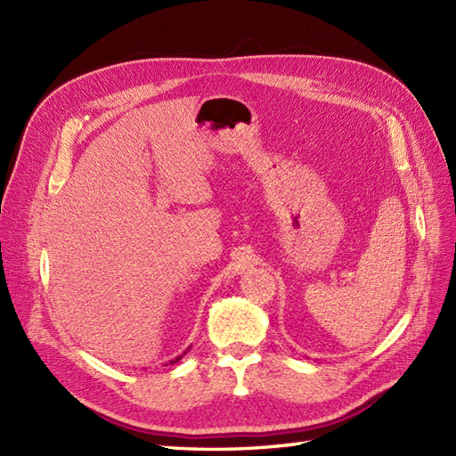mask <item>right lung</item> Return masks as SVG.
<instances>
[{
	"label": "right lung",
	"mask_w": 456,
	"mask_h": 456,
	"mask_svg": "<svg viewBox=\"0 0 456 456\" xmlns=\"http://www.w3.org/2000/svg\"><path fill=\"white\" fill-rule=\"evenodd\" d=\"M184 354H186V352H184ZM184 354H183V355H184ZM183 355H178V357H176V360H173V362H171V365H173V363H176L178 360H183Z\"/></svg>",
	"instance_id": "right-lung-1"
}]
</instances>
